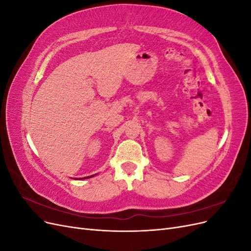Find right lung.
<instances>
[{"label":"right lung","mask_w":251,"mask_h":251,"mask_svg":"<svg viewBox=\"0 0 251 251\" xmlns=\"http://www.w3.org/2000/svg\"><path fill=\"white\" fill-rule=\"evenodd\" d=\"M90 177H92V176H90ZM87 178H89V177H87Z\"/></svg>","instance_id":"right-lung-1"}]
</instances>
